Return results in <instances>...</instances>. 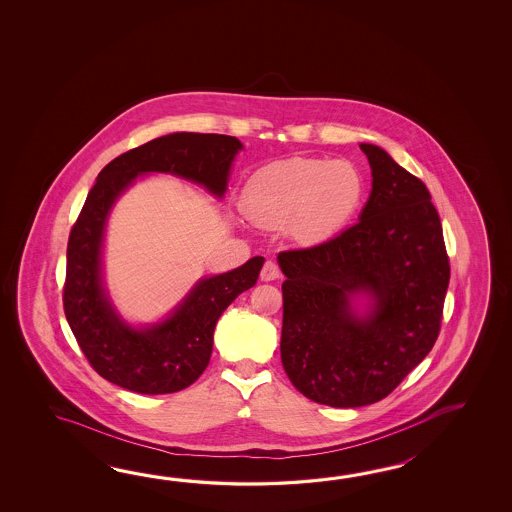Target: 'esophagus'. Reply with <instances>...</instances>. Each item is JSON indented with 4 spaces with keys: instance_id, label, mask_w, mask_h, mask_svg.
I'll use <instances>...</instances> for the list:
<instances>
[{
    "instance_id": "esophagus-1",
    "label": "esophagus",
    "mask_w": 512,
    "mask_h": 512,
    "mask_svg": "<svg viewBox=\"0 0 512 512\" xmlns=\"http://www.w3.org/2000/svg\"><path fill=\"white\" fill-rule=\"evenodd\" d=\"M282 276V272H280V267L276 265V261L267 260L263 263V267H261V282H272V280H278Z\"/></svg>"
}]
</instances>
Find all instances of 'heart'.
<instances>
[{
	"instance_id": "obj_1",
	"label": "heart",
	"mask_w": 512,
	"mask_h": 512,
	"mask_svg": "<svg viewBox=\"0 0 512 512\" xmlns=\"http://www.w3.org/2000/svg\"><path fill=\"white\" fill-rule=\"evenodd\" d=\"M366 185L349 161L294 157L256 170L243 188V208L260 227H283L302 243L337 234L364 199Z\"/></svg>"
}]
</instances>
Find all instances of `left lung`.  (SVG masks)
I'll list each match as a JSON object with an SVG mask.
<instances>
[{"mask_svg": "<svg viewBox=\"0 0 512 512\" xmlns=\"http://www.w3.org/2000/svg\"><path fill=\"white\" fill-rule=\"evenodd\" d=\"M371 192L359 223L311 249L278 254L285 274L283 370L315 403H377L434 348L450 265L441 219L421 179L360 144ZM359 297L369 304L364 312Z\"/></svg>", "mask_w": 512, "mask_h": 512, "instance_id": "obj_1", "label": "left lung"}]
</instances>
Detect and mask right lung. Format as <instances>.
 Here are the masks:
<instances>
[{"instance_id":"1","label":"right lung","mask_w":512,"mask_h":512,"mask_svg":"<svg viewBox=\"0 0 512 512\" xmlns=\"http://www.w3.org/2000/svg\"><path fill=\"white\" fill-rule=\"evenodd\" d=\"M243 148L236 137L170 133L106 164L73 225L67 243L64 311L89 364L130 392L161 395L185 390L208 366L214 329L238 294L251 289L263 258L234 271L201 278L161 322L133 327L111 304L102 280V249L115 201L144 174H172L223 197L230 168Z\"/></svg>"}]
</instances>
